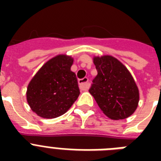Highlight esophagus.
<instances>
[{
	"label": "esophagus",
	"instance_id": "esophagus-1",
	"mask_svg": "<svg viewBox=\"0 0 161 161\" xmlns=\"http://www.w3.org/2000/svg\"><path fill=\"white\" fill-rule=\"evenodd\" d=\"M78 84H79V88L82 90H87L88 88V78H83L82 79L78 80Z\"/></svg>",
	"mask_w": 161,
	"mask_h": 161
}]
</instances>
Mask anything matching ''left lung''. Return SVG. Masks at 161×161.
Wrapping results in <instances>:
<instances>
[{
	"label": "left lung",
	"mask_w": 161,
	"mask_h": 161,
	"mask_svg": "<svg viewBox=\"0 0 161 161\" xmlns=\"http://www.w3.org/2000/svg\"><path fill=\"white\" fill-rule=\"evenodd\" d=\"M93 63L98 75L89 93L103 114L112 119H124L135 112L139 103V89L128 69L111 56L96 57Z\"/></svg>",
	"instance_id": "8db88e82"
}]
</instances>
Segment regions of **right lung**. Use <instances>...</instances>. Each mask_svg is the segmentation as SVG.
<instances>
[{
	"mask_svg": "<svg viewBox=\"0 0 161 161\" xmlns=\"http://www.w3.org/2000/svg\"><path fill=\"white\" fill-rule=\"evenodd\" d=\"M73 59L58 55L47 62L27 87L26 99L40 117L54 119L65 114L80 91L76 74L71 71Z\"/></svg>",
	"mask_w": 161,
	"mask_h": 161,
	"instance_id": "obj_1",
	"label": "right lung"
}]
</instances>
